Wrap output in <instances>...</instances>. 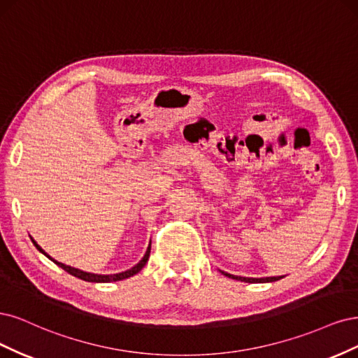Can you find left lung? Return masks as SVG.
<instances>
[{"label":"left lung","mask_w":358,"mask_h":358,"mask_svg":"<svg viewBox=\"0 0 358 358\" xmlns=\"http://www.w3.org/2000/svg\"><path fill=\"white\" fill-rule=\"evenodd\" d=\"M222 273L229 276V278L244 281V282H273V281H278V280L282 278V276H268V278H245V276H235V275H230V273H226V272H222Z\"/></svg>","instance_id":"obj_1"}]
</instances>
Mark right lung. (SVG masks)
I'll return each instance as SVG.
<instances>
[{
	"label": "right lung",
	"mask_w": 358,
	"mask_h": 358,
	"mask_svg": "<svg viewBox=\"0 0 358 358\" xmlns=\"http://www.w3.org/2000/svg\"><path fill=\"white\" fill-rule=\"evenodd\" d=\"M31 239H32V238H31ZM32 242H34V245L37 247L38 251H41L45 257H49L52 262H55V263L57 264V266H61L64 271H66L68 273H71V275L77 276V278L83 280V281H89V282H111V281H120V280H124V278H129V276L138 273V272H140V271L145 266V263H147V260H148V257H150V248H152V245H148V248H147V251H145V255H144L143 260H141L140 263H138V264H135V266L131 268L129 271H124V272H122V273H113V275H96V273H89V272H83V271L71 268V266H66V264H64V263H61V262H56L55 259H52V257L48 255V252H44V250L37 244L36 241L32 239Z\"/></svg>",
	"instance_id": "add662e5"
}]
</instances>
